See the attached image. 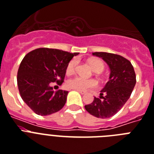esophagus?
<instances>
[{
  "label": "esophagus",
  "instance_id": "esophagus-1",
  "mask_svg": "<svg viewBox=\"0 0 154 154\" xmlns=\"http://www.w3.org/2000/svg\"><path fill=\"white\" fill-rule=\"evenodd\" d=\"M77 92H79V93H81V95H84V94H85V91H77Z\"/></svg>",
  "mask_w": 154,
  "mask_h": 154
}]
</instances>
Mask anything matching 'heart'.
Returning <instances> with one entry per match:
<instances>
[{
	"instance_id": "b5f03b06",
	"label": "heart",
	"mask_w": 154,
	"mask_h": 154,
	"mask_svg": "<svg viewBox=\"0 0 154 154\" xmlns=\"http://www.w3.org/2000/svg\"><path fill=\"white\" fill-rule=\"evenodd\" d=\"M88 64L93 71L100 73L104 68L103 62L100 59L92 58L88 61ZM77 62L76 59L71 60L66 66V74H73L76 70ZM97 81L94 79H85L81 77H74L67 80L66 83V88L69 89L77 90V91H87L90 88H94L97 86Z\"/></svg>"
}]
</instances>
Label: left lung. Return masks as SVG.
I'll return each instance as SVG.
<instances>
[{
    "mask_svg": "<svg viewBox=\"0 0 154 154\" xmlns=\"http://www.w3.org/2000/svg\"><path fill=\"white\" fill-rule=\"evenodd\" d=\"M92 55L101 57L110 68L109 81L100 91V98L94 97L92 103L85 106L92 116L100 119L115 116L131 97L136 84L133 66L127 58L115 54L94 52Z\"/></svg>",
    "mask_w": 154,
    "mask_h": 154,
    "instance_id": "obj_1",
    "label": "left lung"
}]
</instances>
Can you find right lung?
<instances>
[{"label": "right lung", "instance_id": "obj_1", "mask_svg": "<svg viewBox=\"0 0 154 154\" xmlns=\"http://www.w3.org/2000/svg\"><path fill=\"white\" fill-rule=\"evenodd\" d=\"M78 54L38 48L25 55L17 73V85L21 98L35 113L48 116L64 107L69 92H54L51 85L63 82L66 66Z\"/></svg>", "mask_w": 154, "mask_h": 154}]
</instances>
